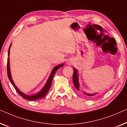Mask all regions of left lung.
I'll return each mask as SVG.
<instances>
[{"label":"left lung","mask_w":127,"mask_h":127,"mask_svg":"<svg viewBox=\"0 0 127 127\" xmlns=\"http://www.w3.org/2000/svg\"><path fill=\"white\" fill-rule=\"evenodd\" d=\"M74 72L73 73V76H72V81H73V83H74V86L75 87V88L76 89H78V90H79V79H78V71L76 70V68H74ZM86 95H88V96H93L94 95H95L96 93L95 94H87L86 93H84Z\"/></svg>","instance_id":"obj_1"}]
</instances>
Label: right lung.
<instances>
[{"mask_svg": "<svg viewBox=\"0 0 127 127\" xmlns=\"http://www.w3.org/2000/svg\"><path fill=\"white\" fill-rule=\"evenodd\" d=\"M11 45H10V47H9V49H8V58H7V75H8V79L11 82V83L12 85H13V86L14 87V88L17 91V92L18 93L19 95H20L21 97H22L24 98L27 99V100H29V101H34V100H37V99H39L40 98H43L45 97V96L46 95V94H47V93L48 92V91H49V89L51 88V86L52 85V79H53V76H54V75L55 74V73L56 72V71H58V69L59 68H60V67H62V66L63 65V64H60V65H58L56 66V67H54L52 69V72L51 73V74H50V76L49 78H48L47 82H46V83L45 84V85L44 86V87L42 88V89L40 91V92H38V93L37 94H33V95H26V94H25L24 93H23L22 92H21V91H19V90L18 89V87L16 86L15 84H14L13 81H12V78H11V72H10V62H9V55H10V47H11Z\"/></svg>", "mask_w": 127, "mask_h": 127, "instance_id": "obj_1", "label": "right lung"}]
</instances>
